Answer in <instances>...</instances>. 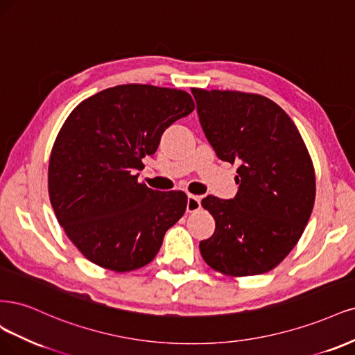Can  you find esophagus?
<instances>
[{"label":"esophagus","instance_id":"obj_1","mask_svg":"<svg viewBox=\"0 0 355 355\" xmlns=\"http://www.w3.org/2000/svg\"><path fill=\"white\" fill-rule=\"evenodd\" d=\"M200 196H194V194H189L187 196V212H196L200 209Z\"/></svg>","mask_w":355,"mask_h":355}]
</instances>
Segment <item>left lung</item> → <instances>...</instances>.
Listing matches in <instances>:
<instances>
[{
    "label": "left lung",
    "mask_w": 355,
    "mask_h": 355,
    "mask_svg": "<svg viewBox=\"0 0 355 355\" xmlns=\"http://www.w3.org/2000/svg\"><path fill=\"white\" fill-rule=\"evenodd\" d=\"M198 115L221 161L237 164L230 200L207 196L215 220L199 249L225 276H257L277 267L298 243L315 199L310 153L293 121L272 100L240 91L193 88Z\"/></svg>",
    "instance_id": "8db88e82"
}]
</instances>
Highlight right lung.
Here are the masks:
<instances>
[{"label":"right lung","mask_w":355,"mask_h":355,"mask_svg":"<svg viewBox=\"0 0 355 355\" xmlns=\"http://www.w3.org/2000/svg\"><path fill=\"white\" fill-rule=\"evenodd\" d=\"M193 109L186 91L127 84L79 103L64 121L50 156V202L71 242L96 266L144 267L184 215V191L152 190L135 173L169 125Z\"/></svg>","instance_id":"add662e5"}]
</instances>
